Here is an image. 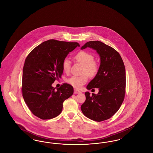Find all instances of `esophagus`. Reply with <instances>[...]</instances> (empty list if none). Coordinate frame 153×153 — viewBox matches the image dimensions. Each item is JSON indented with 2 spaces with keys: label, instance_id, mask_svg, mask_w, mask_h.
I'll list each match as a JSON object with an SVG mask.
<instances>
[{
  "label": "esophagus",
  "instance_id": "obj_1",
  "mask_svg": "<svg viewBox=\"0 0 153 153\" xmlns=\"http://www.w3.org/2000/svg\"><path fill=\"white\" fill-rule=\"evenodd\" d=\"M74 94H80V93H81V91H79V90H78V89H75L74 91Z\"/></svg>",
  "mask_w": 153,
  "mask_h": 153
}]
</instances>
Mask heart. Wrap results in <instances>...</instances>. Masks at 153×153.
<instances>
[{
    "mask_svg": "<svg viewBox=\"0 0 153 153\" xmlns=\"http://www.w3.org/2000/svg\"><path fill=\"white\" fill-rule=\"evenodd\" d=\"M74 59L83 66L82 73H86L89 77H94L99 71V65L94 61V56L90 53L85 51H79L74 57ZM71 68V62L65 58L62 61V69L65 73H68ZM88 81V76L83 74L80 76H73L67 81L71 85L76 88H80Z\"/></svg>",
    "mask_w": 153,
    "mask_h": 153,
    "instance_id": "heart-1",
    "label": "heart"
}]
</instances>
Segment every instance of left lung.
Segmentation results:
<instances>
[{
    "label": "left lung",
    "mask_w": 153,
    "mask_h": 153,
    "mask_svg": "<svg viewBox=\"0 0 153 153\" xmlns=\"http://www.w3.org/2000/svg\"><path fill=\"white\" fill-rule=\"evenodd\" d=\"M96 51L100 57L98 72L87 86L98 88L97 94L86 92L85 102L81 106L83 114L96 122L105 120L120 108L126 92V69L120 55L112 47L99 41H89L81 48Z\"/></svg>",
    "instance_id": "obj_1"
}]
</instances>
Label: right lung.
Instances as JSON below:
<instances>
[{"label": "right lung", "instance_id": "add662e5", "mask_svg": "<svg viewBox=\"0 0 153 153\" xmlns=\"http://www.w3.org/2000/svg\"><path fill=\"white\" fill-rule=\"evenodd\" d=\"M80 46L77 42L50 39L37 46L26 58L23 68L22 96L31 112L43 119L59 115L63 102L73 94V88L63 84L56 89L52 84L61 77L62 61Z\"/></svg>", "mask_w": 153, "mask_h": 153}]
</instances>
